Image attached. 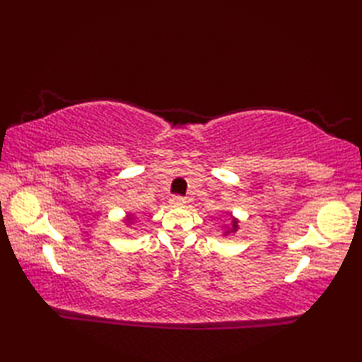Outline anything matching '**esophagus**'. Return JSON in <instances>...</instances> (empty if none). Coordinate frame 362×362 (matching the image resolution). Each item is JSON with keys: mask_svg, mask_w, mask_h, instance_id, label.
Segmentation results:
<instances>
[{"mask_svg": "<svg viewBox=\"0 0 362 362\" xmlns=\"http://www.w3.org/2000/svg\"><path fill=\"white\" fill-rule=\"evenodd\" d=\"M169 204H171L173 206H183L187 204V201H185V197H182V196H173L171 199H169Z\"/></svg>", "mask_w": 362, "mask_h": 362, "instance_id": "34e87169", "label": "esophagus"}]
</instances>
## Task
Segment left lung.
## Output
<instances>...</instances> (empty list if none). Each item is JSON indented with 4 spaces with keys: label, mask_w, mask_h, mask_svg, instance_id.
<instances>
[{
    "label": "left lung",
    "mask_w": 362,
    "mask_h": 362,
    "mask_svg": "<svg viewBox=\"0 0 362 362\" xmlns=\"http://www.w3.org/2000/svg\"><path fill=\"white\" fill-rule=\"evenodd\" d=\"M238 228V222L236 221H233L232 222V230H228V232H226V233H230V232H235V230Z\"/></svg>",
    "instance_id": "1"
}]
</instances>
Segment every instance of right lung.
Listing matches in <instances>:
<instances>
[{
    "mask_svg": "<svg viewBox=\"0 0 362 362\" xmlns=\"http://www.w3.org/2000/svg\"><path fill=\"white\" fill-rule=\"evenodd\" d=\"M130 219H132V218H130Z\"/></svg>",
    "mask_w": 362,
    "mask_h": 362,
    "instance_id": "obj_1",
    "label": "right lung"
}]
</instances>
